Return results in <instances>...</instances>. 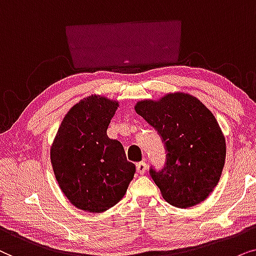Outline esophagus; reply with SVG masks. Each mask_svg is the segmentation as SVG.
Segmentation results:
<instances>
[{"label": "esophagus", "instance_id": "esophagus-1", "mask_svg": "<svg viewBox=\"0 0 256 256\" xmlns=\"http://www.w3.org/2000/svg\"><path fill=\"white\" fill-rule=\"evenodd\" d=\"M136 168H137V172L139 174H144V173L148 171V164L144 162H140L136 165Z\"/></svg>", "mask_w": 256, "mask_h": 256}]
</instances>
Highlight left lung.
<instances>
[{
  "label": "left lung",
  "mask_w": 256,
  "mask_h": 256,
  "mask_svg": "<svg viewBox=\"0 0 256 256\" xmlns=\"http://www.w3.org/2000/svg\"><path fill=\"white\" fill-rule=\"evenodd\" d=\"M134 108L165 146V166L150 168L164 199L180 208L204 202L219 182L226 158V142L212 112L180 92L138 102Z\"/></svg>",
  "instance_id": "left-lung-1"
}]
</instances>
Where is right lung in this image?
Wrapping results in <instances>:
<instances>
[{
	"label": "right lung",
	"mask_w": 256,
	"mask_h": 256,
	"mask_svg": "<svg viewBox=\"0 0 256 256\" xmlns=\"http://www.w3.org/2000/svg\"><path fill=\"white\" fill-rule=\"evenodd\" d=\"M117 102L88 96L64 117L50 150L57 182L77 208L104 212L124 196L136 173L120 142L110 139L108 126Z\"/></svg>",
	"instance_id": "add662e5"
}]
</instances>
